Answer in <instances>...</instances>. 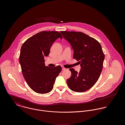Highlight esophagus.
<instances>
[{"mask_svg":"<svg viewBox=\"0 0 125 125\" xmlns=\"http://www.w3.org/2000/svg\"><path fill=\"white\" fill-rule=\"evenodd\" d=\"M66 69L65 68H64V67H62V70H65Z\"/></svg>","mask_w":125,"mask_h":125,"instance_id":"esophagus-1","label":"esophagus"}]
</instances>
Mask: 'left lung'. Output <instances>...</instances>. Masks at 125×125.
<instances>
[{
	"instance_id": "left-lung-1",
	"label": "left lung",
	"mask_w": 125,
	"mask_h": 125,
	"mask_svg": "<svg viewBox=\"0 0 125 125\" xmlns=\"http://www.w3.org/2000/svg\"><path fill=\"white\" fill-rule=\"evenodd\" d=\"M73 49V58L80 64L79 73L70 68L67 83L72 90L82 92L90 89L98 81L102 71L104 54L100 43L80 32L61 31Z\"/></svg>"
}]
</instances>
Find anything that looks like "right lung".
<instances>
[{
  "label": "right lung",
  "instance_id": "obj_1",
  "mask_svg": "<svg viewBox=\"0 0 125 125\" xmlns=\"http://www.w3.org/2000/svg\"><path fill=\"white\" fill-rule=\"evenodd\" d=\"M59 37L62 38L57 31H42L27 39L21 47L19 62L23 76L29 87L36 93L51 91L56 78L62 71L59 65L46 66L44 60Z\"/></svg>",
  "mask_w": 125,
  "mask_h": 125
}]
</instances>
